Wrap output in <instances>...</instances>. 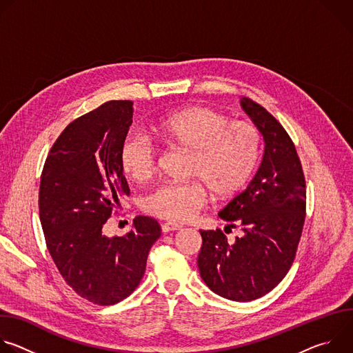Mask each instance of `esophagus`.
<instances>
[{"label":"esophagus","mask_w":353,"mask_h":353,"mask_svg":"<svg viewBox=\"0 0 353 353\" xmlns=\"http://www.w3.org/2000/svg\"><path fill=\"white\" fill-rule=\"evenodd\" d=\"M179 229H181V226H180V225H176V223L168 222V223H163V225H162V232H163V233L176 232V230H179Z\"/></svg>","instance_id":"1"}]
</instances>
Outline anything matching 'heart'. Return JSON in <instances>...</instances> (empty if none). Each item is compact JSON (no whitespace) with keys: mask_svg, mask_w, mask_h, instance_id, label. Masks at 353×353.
Masks as SVG:
<instances>
[{"mask_svg":"<svg viewBox=\"0 0 353 353\" xmlns=\"http://www.w3.org/2000/svg\"><path fill=\"white\" fill-rule=\"evenodd\" d=\"M165 143L190 152L187 176L195 180L161 184L142 199V210L169 222H187L207 203V188L219 199L241 191L257 169L263 137L247 120H232L216 109L192 106L163 116L152 125ZM125 176L143 183L154 176L157 148L141 135H128L120 150Z\"/></svg>","mask_w":353,"mask_h":353,"instance_id":"b5f03b06","label":"heart"}]
</instances>
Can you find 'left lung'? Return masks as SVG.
I'll use <instances>...</instances> for the list:
<instances>
[{
  "mask_svg": "<svg viewBox=\"0 0 353 353\" xmlns=\"http://www.w3.org/2000/svg\"><path fill=\"white\" fill-rule=\"evenodd\" d=\"M241 108L264 137L263 162L248 187L219 212L241 234L230 244L221 229L199 230L196 264L212 292L250 301L271 292L293 264L306 218V180L281 123L250 97H243Z\"/></svg>",
  "mask_w": 353,
  "mask_h": 353,
  "instance_id": "obj_1",
  "label": "left lung"
}]
</instances>
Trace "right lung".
Instances as JSON below:
<instances>
[{
	"label": "right lung",
	"instance_id": "right-lung-1",
	"mask_svg": "<svg viewBox=\"0 0 353 353\" xmlns=\"http://www.w3.org/2000/svg\"><path fill=\"white\" fill-rule=\"evenodd\" d=\"M131 123V100H110L75 119L50 149L40 177L39 215L48 253L67 285L100 306L135 290L161 236L149 216H137L123 237L102 233L120 196L130 194L120 150Z\"/></svg>",
	"mask_w": 353,
	"mask_h": 353
}]
</instances>
